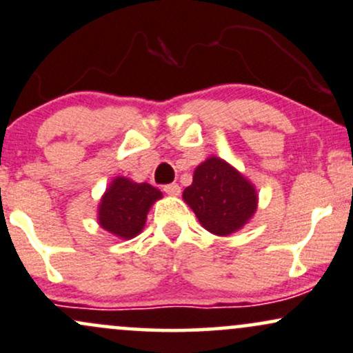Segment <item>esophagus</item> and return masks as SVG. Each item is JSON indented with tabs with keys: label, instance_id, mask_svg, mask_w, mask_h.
<instances>
[{
	"label": "esophagus",
	"instance_id": "obj_1",
	"mask_svg": "<svg viewBox=\"0 0 353 353\" xmlns=\"http://www.w3.org/2000/svg\"><path fill=\"white\" fill-rule=\"evenodd\" d=\"M163 192L167 194H172V196H176V194H180L181 188H180V185H178V183H170V185L163 186Z\"/></svg>",
	"mask_w": 353,
	"mask_h": 353
}]
</instances>
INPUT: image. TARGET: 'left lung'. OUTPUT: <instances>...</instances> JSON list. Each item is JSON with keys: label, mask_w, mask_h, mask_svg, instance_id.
Returning <instances> with one entry per match:
<instances>
[{"label": "left lung", "mask_w": 353, "mask_h": 353, "mask_svg": "<svg viewBox=\"0 0 353 353\" xmlns=\"http://www.w3.org/2000/svg\"><path fill=\"white\" fill-rule=\"evenodd\" d=\"M183 200L210 233L228 236L248 223L258 206L254 186L225 160L211 157L194 170Z\"/></svg>", "instance_id": "obj_1"}]
</instances>
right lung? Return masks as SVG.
<instances>
[{
	"mask_svg": "<svg viewBox=\"0 0 353 353\" xmlns=\"http://www.w3.org/2000/svg\"><path fill=\"white\" fill-rule=\"evenodd\" d=\"M159 198L160 190L152 185L134 183L123 176L115 178L101 200L99 223L119 238H134L143 230L148 210Z\"/></svg>",
	"mask_w": 353,
	"mask_h": 353,
	"instance_id": "1",
	"label": "right lung"
}]
</instances>
